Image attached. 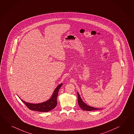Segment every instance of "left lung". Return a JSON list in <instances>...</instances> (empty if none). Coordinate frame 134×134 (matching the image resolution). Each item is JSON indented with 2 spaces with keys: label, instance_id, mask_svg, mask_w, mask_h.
<instances>
[{
  "label": "left lung",
  "instance_id": "8db88e82",
  "mask_svg": "<svg viewBox=\"0 0 134 134\" xmlns=\"http://www.w3.org/2000/svg\"><path fill=\"white\" fill-rule=\"evenodd\" d=\"M77 93V97H78V103H79V107H80L82 109H83V110H86V111H92V110L101 109V108H94V107H91V106H89L88 105H87L82 100V99L80 97V95L79 94L78 91Z\"/></svg>",
  "mask_w": 134,
  "mask_h": 134
}]
</instances>
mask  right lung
Here are the masks:
<instances>
[{"instance_id": "1", "label": "right lung", "mask_w": 134, "mask_h": 134, "mask_svg": "<svg viewBox=\"0 0 134 134\" xmlns=\"http://www.w3.org/2000/svg\"><path fill=\"white\" fill-rule=\"evenodd\" d=\"M63 84L61 83L55 88L54 91H53L52 96L48 100L43 102L41 103L33 104L26 102L21 98V100L26 104V107L31 110L39 111V112H48L55 108L57 104V98L58 95V92L60 87L62 86Z\"/></svg>"}]
</instances>
